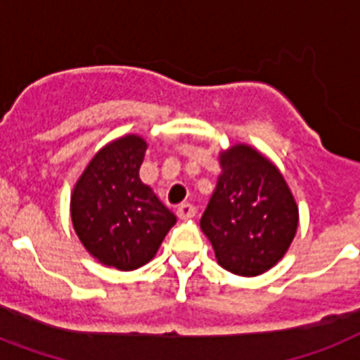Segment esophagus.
<instances>
[{"mask_svg":"<svg viewBox=\"0 0 360 360\" xmlns=\"http://www.w3.org/2000/svg\"><path fill=\"white\" fill-rule=\"evenodd\" d=\"M177 216H179L181 219H190V217L195 216V207L190 203L179 205V207H177Z\"/></svg>","mask_w":360,"mask_h":360,"instance_id":"obj_1","label":"esophagus"}]
</instances>
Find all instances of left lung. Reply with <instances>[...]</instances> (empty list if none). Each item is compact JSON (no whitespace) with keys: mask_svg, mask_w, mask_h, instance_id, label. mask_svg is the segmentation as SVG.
<instances>
[{"mask_svg":"<svg viewBox=\"0 0 360 360\" xmlns=\"http://www.w3.org/2000/svg\"><path fill=\"white\" fill-rule=\"evenodd\" d=\"M221 175L201 231L217 264L240 276H258L283 258L298 229V207L276 166L247 144L219 153Z\"/></svg>","mask_w":360,"mask_h":360,"instance_id":"1","label":"left lung"}]
</instances>
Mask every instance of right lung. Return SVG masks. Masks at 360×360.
Returning a JSON list of instances; mask_svg holds the SVG:
<instances>
[{"label": "right lung", "mask_w": 360, "mask_h": 360, "mask_svg": "<svg viewBox=\"0 0 360 360\" xmlns=\"http://www.w3.org/2000/svg\"><path fill=\"white\" fill-rule=\"evenodd\" d=\"M146 141L124 135L96 152L71 194V219L93 258L119 271L148 264L177 217L139 177Z\"/></svg>", "instance_id": "add662e5"}]
</instances>
